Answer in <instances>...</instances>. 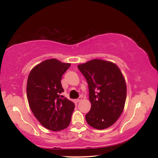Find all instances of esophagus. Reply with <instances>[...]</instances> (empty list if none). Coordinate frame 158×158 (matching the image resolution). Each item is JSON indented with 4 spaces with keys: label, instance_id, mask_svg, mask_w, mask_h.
Masks as SVG:
<instances>
[{
    "label": "esophagus",
    "instance_id": "1",
    "mask_svg": "<svg viewBox=\"0 0 158 158\" xmlns=\"http://www.w3.org/2000/svg\"><path fill=\"white\" fill-rule=\"evenodd\" d=\"M81 99H82V98H81V97H79V98H77V100H75V101H76V102H80V101L81 100Z\"/></svg>",
    "mask_w": 158,
    "mask_h": 158
}]
</instances>
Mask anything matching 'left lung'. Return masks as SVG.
<instances>
[{
	"mask_svg": "<svg viewBox=\"0 0 158 158\" xmlns=\"http://www.w3.org/2000/svg\"><path fill=\"white\" fill-rule=\"evenodd\" d=\"M77 67L89 85L91 108L85 114L86 122L98 130L110 127L121 115L126 100V84L121 70L114 63L99 59Z\"/></svg>",
	"mask_w": 158,
	"mask_h": 158,
	"instance_id": "1",
	"label": "left lung"
}]
</instances>
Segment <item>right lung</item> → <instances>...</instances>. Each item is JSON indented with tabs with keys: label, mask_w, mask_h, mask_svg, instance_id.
<instances>
[{
	"label": "right lung",
	"mask_w": 158,
	"mask_h": 158,
	"mask_svg": "<svg viewBox=\"0 0 158 158\" xmlns=\"http://www.w3.org/2000/svg\"><path fill=\"white\" fill-rule=\"evenodd\" d=\"M70 67L55 58L46 60L32 69L28 75L27 98L34 116L42 125L52 131L68 127L74 104L63 95L60 80Z\"/></svg>",
	"instance_id": "right-lung-1"
}]
</instances>
